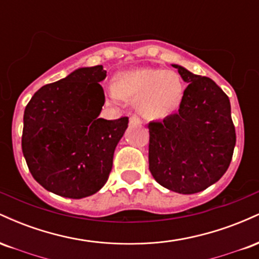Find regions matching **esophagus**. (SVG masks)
<instances>
[{
	"label": "esophagus",
	"instance_id": "34e87169",
	"mask_svg": "<svg viewBox=\"0 0 259 259\" xmlns=\"http://www.w3.org/2000/svg\"><path fill=\"white\" fill-rule=\"evenodd\" d=\"M141 119L138 117V115H133V117H130V124L132 125H141Z\"/></svg>",
	"mask_w": 259,
	"mask_h": 259
}]
</instances>
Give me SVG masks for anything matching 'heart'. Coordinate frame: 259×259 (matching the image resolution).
<instances>
[{
	"mask_svg": "<svg viewBox=\"0 0 259 259\" xmlns=\"http://www.w3.org/2000/svg\"><path fill=\"white\" fill-rule=\"evenodd\" d=\"M108 92L113 102H120L123 97L135 100L136 108L144 117L160 119L179 108L184 82L173 70L141 68L121 73Z\"/></svg>",
	"mask_w": 259,
	"mask_h": 259,
	"instance_id": "obj_1",
	"label": "heart"
}]
</instances>
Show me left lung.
<instances>
[{"mask_svg": "<svg viewBox=\"0 0 259 259\" xmlns=\"http://www.w3.org/2000/svg\"><path fill=\"white\" fill-rule=\"evenodd\" d=\"M173 67L187 86L177 113L148 123V168L170 191L196 194L228 170L236 134L227 94L212 79Z\"/></svg>", "mask_w": 259, "mask_h": 259, "instance_id": "left-lung-1", "label": "left lung"}]
</instances>
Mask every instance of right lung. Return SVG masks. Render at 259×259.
Listing matches in <instances>:
<instances>
[{
    "instance_id": "right-lung-1",
    "label": "right lung",
    "mask_w": 259,
    "mask_h": 259,
    "mask_svg": "<svg viewBox=\"0 0 259 259\" xmlns=\"http://www.w3.org/2000/svg\"><path fill=\"white\" fill-rule=\"evenodd\" d=\"M105 78L102 65L80 68L38 89L26 105L23 154L32 178L47 191L78 200L108 180L129 118H99Z\"/></svg>"
}]
</instances>
